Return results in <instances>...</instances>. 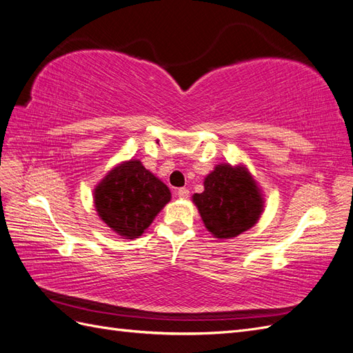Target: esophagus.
Segmentation results:
<instances>
[{"label":"esophagus","mask_w":353,"mask_h":353,"mask_svg":"<svg viewBox=\"0 0 353 353\" xmlns=\"http://www.w3.org/2000/svg\"><path fill=\"white\" fill-rule=\"evenodd\" d=\"M178 197H181V199H187L188 196H190V191H188V188H185V187H181V188H178Z\"/></svg>","instance_id":"obj_1"}]
</instances>
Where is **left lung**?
I'll list each match as a JSON object with an SVG mask.
<instances>
[{
	"mask_svg": "<svg viewBox=\"0 0 353 353\" xmlns=\"http://www.w3.org/2000/svg\"><path fill=\"white\" fill-rule=\"evenodd\" d=\"M206 228L216 239H232L259 219L263 200L248 169L218 165L205 179V191L193 196Z\"/></svg>",
	"mask_w": 353,
	"mask_h": 353,
	"instance_id": "left-lung-1",
	"label": "left lung"
}]
</instances>
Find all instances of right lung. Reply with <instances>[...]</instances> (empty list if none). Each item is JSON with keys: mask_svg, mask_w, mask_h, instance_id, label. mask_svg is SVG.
<instances>
[{"mask_svg": "<svg viewBox=\"0 0 353 353\" xmlns=\"http://www.w3.org/2000/svg\"><path fill=\"white\" fill-rule=\"evenodd\" d=\"M169 200V188L134 159L110 170L94 190L99 216L126 239L141 236Z\"/></svg>", "mask_w": 353, "mask_h": 353, "instance_id": "add662e5", "label": "right lung"}]
</instances>
